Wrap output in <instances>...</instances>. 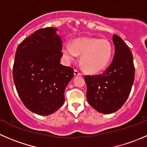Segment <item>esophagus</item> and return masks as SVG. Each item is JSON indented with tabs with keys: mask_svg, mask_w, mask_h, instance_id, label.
Returning a JSON list of instances; mask_svg holds the SVG:
<instances>
[{
	"mask_svg": "<svg viewBox=\"0 0 147 147\" xmlns=\"http://www.w3.org/2000/svg\"><path fill=\"white\" fill-rule=\"evenodd\" d=\"M74 75H75V76H78V75H82V73H80V72L79 71L77 70V69H75V70H74Z\"/></svg>",
	"mask_w": 147,
	"mask_h": 147,
	"instance_id": "34e87169",
	"label": "esophagus"
}]
</instances>
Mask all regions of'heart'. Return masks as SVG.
<instances>
[{"label":"heart","instance_id":"1","mask_svg":"<svg viewBox=\"0 0 147 147\" xmlns=\"http://www.w3.org/2000/svg\"><path fill=\"white\" fill-rule=\"evenodd\" d=\"M63 53L68 61L75 60L81 55L80 63L86 72L97 74L109 64L112 55V45L108 40L97 38H79L66 42Z\"/></svg>","mask_w":147,"mask_h":147}]
</instances>
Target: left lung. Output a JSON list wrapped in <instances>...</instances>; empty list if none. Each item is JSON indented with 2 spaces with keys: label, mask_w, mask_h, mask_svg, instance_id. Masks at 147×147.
<instances>
[{
  "label": "left lung",
  "mask_w": 147,
  "mask_h": 147,
  "mask_svg": "<svg viewBox=\"0 0 147 147\" xmlns=\"http://www.w3.org/2000/svg\"><path fill=\"white\" fill-rule=\"evenodd\" d=\"M113 60L104 73L85 75L87 99L97 112L111 114L122 107L128 98L134 80L133 55L121 38L113 35Z\"/></svg>",
  "instance_id": "left-lung-1"
}]
</instances>
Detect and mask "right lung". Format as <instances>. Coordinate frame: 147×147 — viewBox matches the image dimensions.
Wrapping results in <instances>:
<instances>
[{
  "label": "right lung",
  "mask_w": 147,
  "mask_h": 147,
  "mask_svg": "<svg viewBox=\"0 0 147 147\" xmlns=\"http://www.w3.org/2000/svg\"><path fill=\"white\" fill-rule=\"evenodd\" d=\"M57 28L39 29L17 47L13 76L20 100L33 113L51 115L65 102L64 92L74 76L60 64L63 42Z\"/></svg>",
  "instance_id": "obj_1"
}]
</instances>
